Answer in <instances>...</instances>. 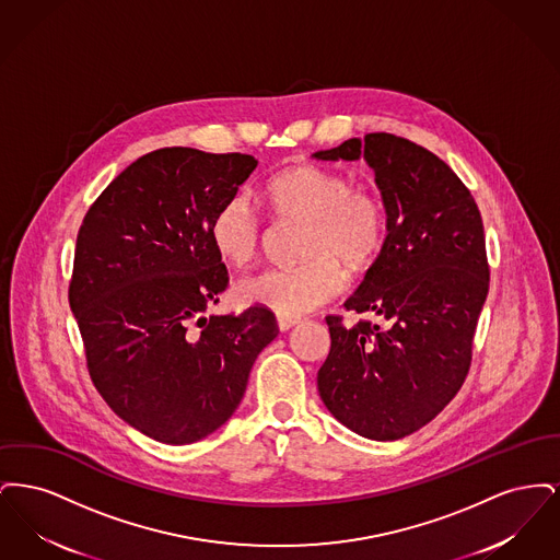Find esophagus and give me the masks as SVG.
I'll return each mask as SVG.
<instances>
[{"mask_svg":"<svg viewBox=\"0 0 560 560\" xmlns=\"http://www.w3.org/2000/svg\"><path fill=\"white\" fill-rule=\"evenodd\" d=\"M298 323H300L298 317H283V315H279V317H277V325H279V329H281V331L292 329L293 325H298Z\"/></svg>","mask_w":560,"mask_h":560,"instance_id":"1","label":"esophagus"}]
</instances>
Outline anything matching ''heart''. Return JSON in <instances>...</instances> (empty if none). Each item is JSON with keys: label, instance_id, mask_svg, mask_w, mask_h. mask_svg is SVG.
Masks as SVG:
<instances>
[{"label": "heart", "instance_id": "b5f03b06", "mask_svg": "<svg viewBox=\"0 0 560 560\" xmlns=\"http://www.w3.org/2000/svg\"><path fill=\"white\" fill-rule=\"evenodd\" d=\"M265 201L281 222L304 224L300 237L298 267L268 268L243 277L235 298L245 306L298 317L317 311L347 288L350 268L368 267L380 254L386 237V208L370 187H350L345 174L302 163L292 165L268 180ZM215 254L245 267L265 243V226L247 195L226 199L210 224Z\"/></svg>", "mask_w": 560, "mask_h": 560}]
</instances>
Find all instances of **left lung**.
<instances>
[{"label":"left lung","mask_w":560,"mask_h":560,"mask_svg":"<svg viewBox=\"0 0 560 560\" xmlns=\"http://www.w3.org/2000/svg\"><path fill=\"white\" fill-rule=\"evenodd\" d=\"M313 158H363L386 208L384 245L345 302L380 323L325 319L320 400L352 432L397 441L436 418L470 368L489 292L479 208L445 161L395 133L350 138Z\"/></svg>","instance_id":"left-lung-1"}]
</instances>
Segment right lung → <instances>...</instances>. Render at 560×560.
Masks as SVG:
<instances>
[{"label":"right lung","mask_w":560,"mask_h":560,"mask_svg":"<svg viewBox=\"0 0 560 560\" xmlns=\"http://www.w3.org/2000/svg\"><path fill=\"white\" fill-rule=\"evenodd\" d=\"M256 165L241 153L160 149L128 165L81 222L69 304L92 382L126 424L165 445L222 427L279 334L265 306L203 315L229 285L213 213Z\"/></svg>","instance_id":"1"}]
</instances>
